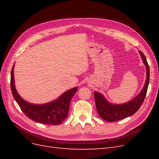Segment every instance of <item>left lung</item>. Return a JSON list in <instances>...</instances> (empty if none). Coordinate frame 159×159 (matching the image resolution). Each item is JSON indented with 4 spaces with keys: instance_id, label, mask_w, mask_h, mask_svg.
I'll use <instances>...</instances> for the list:
<instances>
[{
    "instance_id": "left-lung-1",
    "label": "left lung",
    "mask_w": 159,
    "mask_h": 159,
    "mask_svg": "<svg viewBox=\"0 0 159 159\" xmlns=\"http://www.w3.org/2000/svg\"><path fill=\"white\" fill-rule=\"evenodd\" d=\"M144 64L147 68V80L144 88L137 97L129 103L122 105H112L104 98L103 96L98 92H94V98L98 113L99 116L105 121L114 122L127 118L135 113L142 105L145 99L150 77V70L145 55L139 51Z\"/></svg>"
}]
</instances>
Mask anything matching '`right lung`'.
I'll use <instances>...</instances> for the list:
<instances>
[{
	"instance_id": "1",
	"label": "right lung",
	"mask_w": 159,
	"mask_h": 159,
	"mask_svg": "<svg viewBox=\"0 0 159 159\" xmlns=\"http://www.w3.org/2000/svg\"><path fill=\"white\" fill-rule=\"evenodd\" d=\"M14 66L11 74V88L14 99L22 112L32 121L42 124L57 125L63 122L68 117L70 103L78 88H75L62 94L59 98L44 105H33L25 102L20 98L14 84Z\"/></svg>"
}]
</instances>
